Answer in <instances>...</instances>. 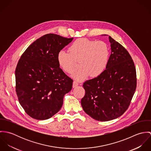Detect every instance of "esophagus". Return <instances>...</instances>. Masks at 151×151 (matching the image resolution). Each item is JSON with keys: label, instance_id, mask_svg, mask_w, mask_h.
<instances>
[{"label": "esophagus", "instance_id": "1", "mask_svg": "<svg viewBox=\"0 0 151 151\" xmlns=\"http://www.w3.org/2000/svg\"><path fill=\"white\" fill-rule=\"evenodd\" d=\"M78 86V83L77 82V81H74L73 82V88H75V87H76L77 86Z\"/></svg>", "mask_w": 151, "mask_h": 151}]
</instances>
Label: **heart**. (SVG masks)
<instances>
[{"instance_id":"b5f03b06","label":"heart","mask_w":151,"mask_h":151,"mask_svg":"<svg viewBox=\"0 0 151 151\" xmlns=\"http://www.w3.org/2000/svg\"><path fill=\"white\" fill-rule=\"evenodd\" d=\"M69 51L60 50L57 56L59 66L65 72L71 74L76 69V62L79 61L80 69L73 77L82 81L100 76L108 66L110 49L108 43L102 41H93L80 38L71 44Z\"/></svg>"}]
</instances>
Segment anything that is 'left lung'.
Returning a JSON list of instances; mask_svg holds the SVG:
<instances>
[{
	"label": "left lung",
	"instance_id": "left-lung-1",
	"mask_svg": "<svg viewBox=\"0 0 151 151\" xmlns=\"http://www.w3.org/2000/svg\"><path fill=\"white\" fill-rule=\"evenodd\" d=\"M109 40L111 54L108 66L100 76L83 84L86 94L81 101L86 114L101 122L122 116L137 86L135 67L129 53L111 37Z\"/></svg>",
	"mask_w": 151,
	"mask_h": 151
}]
</instances>
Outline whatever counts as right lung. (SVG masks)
Segmentation results:
<instances>
[{
    "instance_id": "obj_1",
    "label": "right lung",
    "mask_w": 151,
    "mask_h": 151,
    "mask_svg": "<svg viewBox=\"0 0 151 151\" xmlns=\"http://www.w3.org/2000/svg\"><path fill=\"white\" fill-rule=\"evenodd\" d=\"M73 40L46 34L22 55L15 71L16 91L21 106L32 118L43 120L54 116L71 91L73 81L60 68L57 56Z\"/></svg>"
}]
</instances>
